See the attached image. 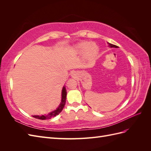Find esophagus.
<instances>
[{
    "label": "esophagus",
    "mask_w": 151,
    "mask_h": 151,
    "mask_svg": "<svg viewBox=\"0 0 151 151\" xmlns=\"http://www.w3.org/2000/svg\"><path fill=\"white\" fill-rule=\"evenodd\" d=\"M77 73L76 72H73L72 74V75L74 77H76V76H77Z\"/></svg>",
    "instance_id": "34e87169"
}]
</instances>
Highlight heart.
I'll use <instances>...</instances> for the list:
<instances>
[{"label":"heart","instance_id":"1","mask_svg":"<svg viewBox=\"0 0 151 151\" xmlns=\"http://www.w3.org/2000/svg\"><path fill=\"white\" fill-rule=\"evenodd\" d=\"M76 53L83 54L86 60L93 62L97 58L99 48L95 43H91L88 42H83L76 45L74 47Z\"/></svg>","mask_w":151,"mask_h":151}]
</instances>
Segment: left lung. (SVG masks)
<instances>
[{
    "instance_id": "1",
    "label": "left lung",
    "mask_w": 151,
    "mask_h": 151,
    "mask_svg": "<svg viewBox=\"0 0 151 151\" xmlns=\"http://www.w3.org/2000/svg\"><path fill=\"white\" fill-rule=\"evenodd\" d=\"M109 46H110V47H113V48H118V47L116 46V45H112V44H109Z\"/></svg>"
}]
</instances>
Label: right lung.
Wrapping results in <instances>:
<instances>
[{"label": "right lung", "mask_w": 151, "mask_h": 151, "mask_svg": "<svg viewBox=\"0 0 151 151\" xmlns=\"http://www.w3.org/2000/svg\"><path fill=\"white\" fill-rule=\"evenodd\" d=\"M66 96H67V90L65 86H63V88L62 89V101L61 103L60 104V106H58V108L51 113H50L47 115H42V116H39V115H33V117L37 118V119H40V120H48V119H50L52 117L55 116L57 115H58L59 113H60L62 111L63 108H64V106L65 104V102H66Z\"/></svg>", "instance_id": "1"}]
</instances>
